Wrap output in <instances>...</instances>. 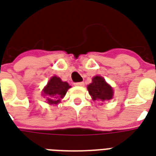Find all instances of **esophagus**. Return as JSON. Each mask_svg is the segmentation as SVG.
I'll use <instances>...</instances> for the list:
<instances>
[{
  "label": "esophagus",
  "instance_id": "esophagus-1",
  "mask_svg": "<svg viewBox=\"0 0 156 156\" xmlns=\"http://www.w3.org/2000/svg\"><path fill=\"white\" fill-rule=\"evenodd\" d=\"M84 85H85V83H84V82L75 83V86H84Z\"/></svg>",
  "mask_w": 156,
  "mask_h": 156
}]
</instances>
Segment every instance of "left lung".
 <instances>
[{"label": "left lung", "instance_id": "obj_1", "mask_svg": "<svg viewBox=\"0 0 156 156\" xmlns=\"http://www.w3.org/2000/svg\"><path fill=\"white\" fill-rule=\"evenodd\" d=\"M87 89L93 101H110L113 98L114 90L102 76H96L92 78V82Z\"/></svg>", "mask_w": 156, "mask_h": 156}]
</instances>
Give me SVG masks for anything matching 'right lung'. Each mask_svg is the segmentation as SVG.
<instances>
[{"label": "right lung", "instance_id": "1", "mask_svg": "<svg viewBox=\"0 0 156 156\" xmlns=\"http://www.w3.org/2000/svg\"><path fill=\"white\" fill-rule=\"evenodd\" d=\"M70 86L62 81L60 77L52 76L42 90V95L45 96L46 101L50 105H57L66 94Z\"/></svg>", "mask_w": 156, "mask_h": 156}]
</instances>
